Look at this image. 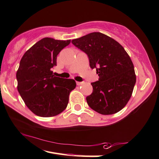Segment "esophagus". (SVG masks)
<instances>
[{
    "label": "esophagus",
    "mask_w": 159,
    "mask_h": 159,
    "mask_svg": "<svg viewBox=\"0 0 159 159\" xmlns=\"http://www.w3.org/2000/svg\"><path fill=\"white\" fill-rule=\"evenodd\" d=\"M83 83V82H78V81H77V82H76V85H82Z\"/></svg>",
    "instance_id": "34e87169"
}]
</instances>
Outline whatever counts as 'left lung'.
Returning <instances> with one entry per match:
<instances>
[{
    "mask_svg": "<svg viewBox=\"0 0 159 159\" xmlns=\"http://www.w3.org/2000/svg\"><path fill=\"white\" fill-rule=\"evenodd\" d=\"M75 47L88 55L89 67L96 69L99 80L91 83L88 106L102 115L121 111L131 97L136 81L134 64L125 48L106 34L94 32L73 39Z\"/></svg>",
    "mask_w": 159,
    "mask_h": 159,
    "instance_id": "left-lung-1",
    "label": "left lung"
}]
</instances>
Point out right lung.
<instances>
[{"instance_id": "1", "label": "right lung", "mask_w": 159, "mask_h": 159, "mask_svg": "<svg viewBox=\"0 0 159 159\" xmlns=\"http://www.w3.org/2000/svg\"><path fill=\"white\" fill-rule=\"evenodd\" d=\"M71 40L45 37L23 56L16 80L17 89L25 105L37 116L53 117L67 108L69 96L76 88L75 80L54 76L57 56Z\"/></svg>"}]
</instances>
